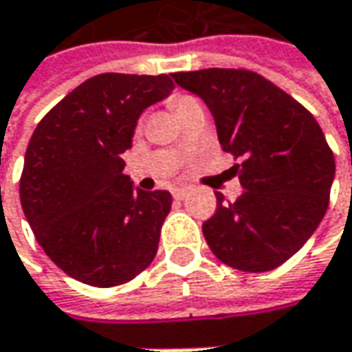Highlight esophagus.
<instances>
[{
	"instance_id": "1",
	"label": "esophagus",
	"mask_w": 352,
	"mask_h": 352,
	"mask_svg": "<svg viewBox=\"0 0 352 352\" xmlns=\"http://www.w3.org/2000/svg\"><path fill=\"white\" fill-rule=\"evenodd\" d=\"M172 196H174V199H184V197L188 196V190L186 188H174L172 190Z\"/></svg>"
}]
</instances>
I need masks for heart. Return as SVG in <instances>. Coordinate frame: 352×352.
Returning a JSON list of instances; mask_svg holds the SVG:
<instances>
[{"label":"heart","instance_id":"1","mask_svg":"<svg viewBox=\"0 0 352 352\" xmlns=\"http://www.w3.org/2000/svg\"><path fill=\"white\" fill-rule=\"evenodd\" d=\"M196 102H197L196 98H190V96H182V98H178V100H174V102H172V107H174V111H176V113L180 116V113H182L186 107H190L192 103H196ZM176 146H180V142H178Z\"/></svg>","mask_w":352,"mask_h":352}]
</instances>
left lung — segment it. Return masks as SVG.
Segmentation results:
<instances>
[{
    "label": "left lung",
    "mask_w": 352,
    "mask_h": 352,
    "mask_svg": "<svg viewBox=\"0 0 352 352\" xmlns=\"http://www.w3.org/2000/svg\"><path fill=\"white\" fill-rule=\"evenodd\" d=\"M215 119L225 153L245 192L233 204L217 194L204 223L211 252L231 268L266 272L284 264L321 223L331 194L335 158L302 103L264 76L243 68L174 72Z\"/></svg>",
    "instance_id": "left-lung-1"
}]
</instances>
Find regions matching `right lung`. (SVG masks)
Returning <instances> with one entry per match:
<instances>
[{"instance_id":"1","label":"right lung","mask_w":352,"mask_h":352,"mask_svg":"<svg viewBox=\"0 0 352 352\" xmlns=\"http://www.w3.org/2000/svg\"><path fill=\"white\" fill-rule=\"evenodd\" d=\"M172 89L166 74H98L34 129L21 174V208L38 245L68 276L111 288L153 263L172 196L133 188L121 155L142 111Z\"/></svg>"}]
</instances>
